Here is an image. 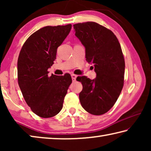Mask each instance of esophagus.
Here are the masks:
<instances>
[{"instance_id":"34e87169","label":"esophagus","mask_w":151,"mask_h":151,"mask_svg":"<svg viewBox=\"0 0 151 151\" xmlns=\"http://www.w3.org/2000/svg\"><path fill=\"white\" fill-rule=\"evenodd\" d=\"M71 76H72V81L73 82L76 81V77H77V76H76V75H74V74H72V75H71Z\"/></svg>"}]
</instances>
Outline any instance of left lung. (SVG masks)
I'll list each match as a JSON object with an SVG mask.
<instances>
[{"label": "left lung", "instance_id": "obj_1", "mask_svg": "<svg viewBox=\"0 0 151 151\" xmlns=\"http://www.w3.org/2000/svg\"><path fill=\"white\" fill-rule=\"evenodd\" d=\"M75 36L85 48V57L93 64L96 78L78 76L83 90L79 93L81 106L94 115L111 109L123 87L125 63L118 39L111 30L94 22L73 25Z\"/></svg>", "mask_w": 151, "mask_h": 151}]
</instances>
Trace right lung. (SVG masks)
Here are the masks:
<instances>
[{
  "label": "right lung",
  "instance_id": "obj_1",
  "mask_svg": "<svg viewBox=\"0 0 151 151\" xmlns=\"http://www.w3.org/2000/svg\"><path fill=\"white\" fill-rule=\"evenodd\" d=\"M72 25L47 26L33 33L24 42L17 63L18 83L32 111L50 118L63 109L64 99L72 83L69 74L48 76L56 59L57 48L70 31Z\"/></svg>",
  "mask_w": 151,
  "mask_h": 151
}]
</instances>
